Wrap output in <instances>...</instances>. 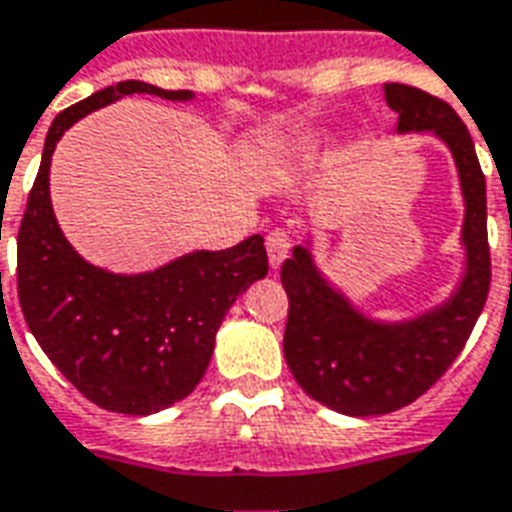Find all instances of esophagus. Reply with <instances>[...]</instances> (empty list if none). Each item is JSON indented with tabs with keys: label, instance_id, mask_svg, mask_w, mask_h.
<instances>
[{
	"label": "esophagus",
	"instance_id": "1",
	"mask_svg": "<svg viewBox=\"0 0 512 512\" xmlns=\"http://www.w3.org/2000/svg\"><path fill=\"white\" fill-rule=\"evenodd\" d=\"M288 251H291V235L285 229H272L267 235V256L272 269H277L288 259Z\"/></svg>",
	"mask_w": 512,
	"mask_h": 512
}]
</instances>
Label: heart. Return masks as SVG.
<instances>
[{"label": "heart", "mask_w": 512, "mask_h": 512, "mask_svg": "<svg viewBox=\"0 0 512 512\" xmlns=\"http://www.w3.org/2000/svg\"><path fill=\"white\" fill-rule=\"evenodd\" d=\"M320 146H323V138L318 136V133H310V136H304L299 141V144L293 146V152L296 154H304V157H307V154H315L320 149Z\"/></svg>", "instance_id": "obj_1"}]
</instances>
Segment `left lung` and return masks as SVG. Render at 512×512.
Returning a JSON list of instances; mask_svg holds the SVG:
<instances>
[{
    "label": "left lung",
    "mask_w": 512,
    "mask_h": 512,
    "mask_svg": "<svg viewBox=\"0 0 512 512\" xmlns=\"http://www.w3.org/2000/svg\"><path fill=\"white\" fill-rule=\"evenodd\" d=\"M384 98L398 133H433L457 162L465 197V275L441 307L400 323L366 318L296 245L280 280L288 293L283 352L293 379L312 400L347 417L390 414L425 395L457 360L481 315L491 283L486 237V178L465 122L446 101L411 85L387 82Z\"/></svg>",
    "instance_id": "8db88e82"
}]
</instances>
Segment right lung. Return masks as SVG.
Wrapping results in <instances>:
<instances>
[{"instance_id": "1", "label": "right lung", "mask_w": 512, "mask_h": 512, "mask_svg": "<svg viewBox=\"0 0 512 512\" xmlns=\"http://www.w3.org/2000/svg\"><path fill=\"white\" fill-rule=\"evenodd\" d=\"M133 93L192 98L189 90L128 79L55 117L18 229V299L39 347L87 400L146 417L200 384L221 320L248 285L267 275L269 261L261 235L227 251L186 253L141 275L93 267L71 248L50 202L55 144L85 114Z\"/></svg>"}]
</instances>
